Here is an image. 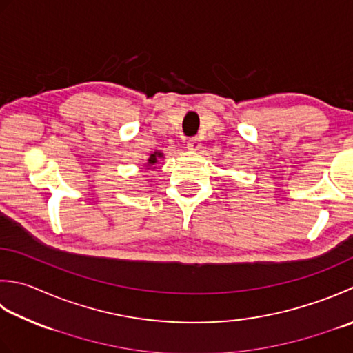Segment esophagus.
<instances>
[{
  "instance_id": "34e87169",
  "label": "esophagus",
  "mask_w": 353,
  "mask_h": 353,
  "mask_svg": "<svg viewBox=\"0 0 353 353\" xmlns=\"http://www.w3.org/2000/svg\"><path fill=\"white\" fill-rule=\"evenodd\" d=\"M200 147V139L199 137H191V139H188V142H186V148H188L190 151H199Z\"/></svg>"
}]
</instances>
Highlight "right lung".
Returning a JSON list of instances; mask_svg holds the SVG:
<instances>
[{"mask_svg": "<svg viewBox=\"0 0 353 353\" xmlns=\"http://www.w3.org/2000/svg\"><path fill=\"white\" fill-rule=\"evenodd\" d=\"M162 157H163L162 151H159V150L153 151V153H150V156H148V159H147V162L143 163V168H147V170L156 168V165L159 163V159H162Z\"/></svg>", "mask_w": 353, "mask_h": 353, "instance_id": "add662e5", "label": "right lung"}]
</instances>
